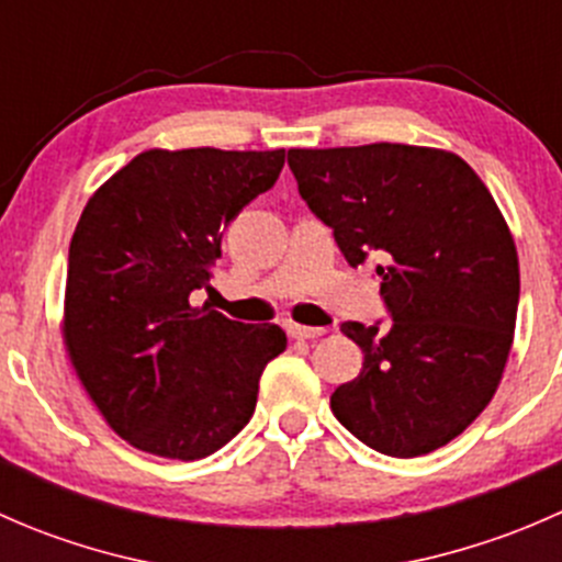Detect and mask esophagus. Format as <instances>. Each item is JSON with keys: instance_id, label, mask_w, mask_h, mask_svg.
Returning <instances> with one entry per match:
<instances>
[{"instance_id": "esophagus-1", "label": "esophagus", "mask_w": 562, "mask_h": 562, "mask_svg": "<svg viewBox=\"0 0 562 562\" xmlns=\"http://www.w3.org/2000/svg\"><path fill=\"white\" fill-rule=\"evenodd\" d=\"M326 334L323 326H291V337L293 339H317Z\"/></svg>"}]
</instances>
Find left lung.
<instances>
[{"label":"left lung","instance_id":"1","mask_svg":"<svg viewBox=\"0 0 562 562\" xmlns=\"http://www.w3.org/2000/svg\"><path fill=\"white\" fill-rule=\"evenodd\" d=\"M288 166L345 260H378L391 315L342 323L364 367L331 394L334 416L381 454L440 449L490 405L514 342L519 258L495 198L429 146L291 149Z\"/></svg>","mask_w":562,"mask_h":562}]
</instances>
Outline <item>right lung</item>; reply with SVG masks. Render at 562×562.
<instances>
[{
	"label": "right lung",
	"mask_w": 562,
	"mask_h": 562,
	"mask_svg": "<svg viewBox=\"0 0 562 562\" xmlns=\"http://www.w3.org/2000/svg\"><path fill=\"white\" fill-rule=\"evenodd\" d=\"M285 166V149H149L89 198L67 258L65 345L108 427L149 454L203 459L245 429L274 323L249 326L190 293L223 231Z\"/></svg>",
	"instance_id": "add662e5"
}]
</instances>
